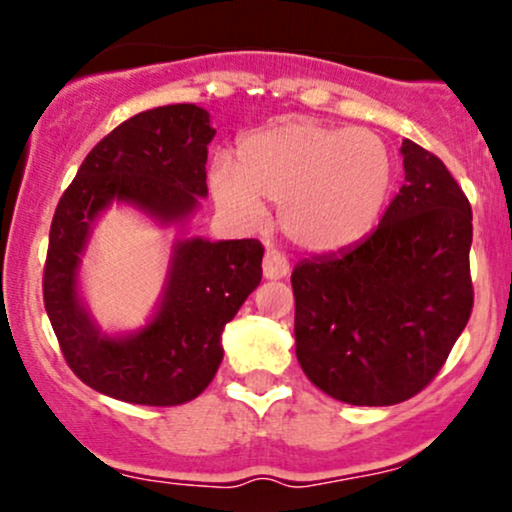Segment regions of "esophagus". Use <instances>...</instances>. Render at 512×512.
<instances>
[{"instance_id": "1", "label": "esophagus", "mask_w": 512, "mask_h": 512, "mask_svg": "<svg viewBox=\"0 0 512 512\" xmlns=\"http://www.w3.org/2000/svg\"><path fill=\"white\" fill-rule=\"evenodd\" d=\"M264 279L274 281V279H286V276L291 274V267H289V260H286L281 252L276 250H267V255H264Z\"/></svg>"}]
</instances>
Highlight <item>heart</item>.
I'll use <instances>...</instances> for the list:
<instances>
[{"label": "heart", "instance_id": "1", "mask_svg": "<svg viewBox=\"0 0 512 512\" xmlns=\"http://www.w3.org/2000/svg\"><path fill=\"white\" fill-rule=\"evenodd\" d=\"M216 204L255 223L264 204H279L284 236L308 252L361 243L378 223L392 187V156L370 129L293 120L250 134L238 146V170H211Z\"/></svg>", "mask_w": 512, "mask_h": 512}]
</instances>
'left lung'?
Here are the masks:
<instances>
[{"mask_svg":"<svg viewBox=\"0 0 512 512\" xmlns=\"http://www.w3.org/2000/svg\"><path fill=\"white\" fill-rule=\"evenodd\" d=\"M404 185L370 236L293 269L296 356L315 387L390 407L436 378L469 315L472 207L438 156L404 139Z\"/></svg>","mask_w":512,"mask_h":512,"instance_id":"left-lung-1","label":"left lung"}]
</instances>
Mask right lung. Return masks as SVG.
Returning a JSON list of instances; mask_svg holds the SVG:
<instances>
[{"instance_id": "1", "label": "right lung", "mask_w": 512, "mask_h": 512, "mask_svg": "<svg viewBox=\"0 0 512 512\" xmlns=\"http://www.w3.org/2000/svg\"><path fill=\"white\" fill-rule=\"evenodd\" d=\"M209 113L195 103L129 117L84 158L50 226L43 296L69 368L96 392L129 404L173 407L207 390L223 361V327L260 286V240L178 238L146 325L105 332L81 298L93 228L113 204L161 228L182 226L207 190Z\"/></svg>"}]
</instances>
